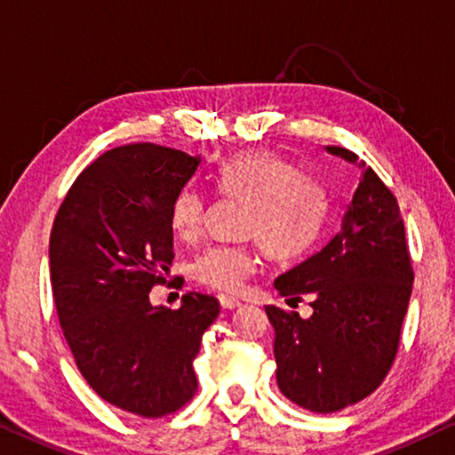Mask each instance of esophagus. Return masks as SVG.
I'll list each match as a JSON object with an SVG mask.
<instances>
[{
  "instance_id": "34e87169",
  "label": "esophagus",
  "mask_w": 455,
  "mask_h": 455,
  "mask_svg": "<svg viewBox=\"0 0 455 455\" xmlns=\"http://www.w3.org/2000/svg\"><path fill=\"white\" fill-rule=\"evenodd\" d=\"M219 301L222 309H235L241 306V301L236 298H230V295H219Z\"/></svg>"
}]
</instances>
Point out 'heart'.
Returning a JSON list of instances; mask_svg holds the SVG:
<instances>
[{
  "label": "heart",
  "instance_id": "b5f03b06",
  "mask_svg": "<svg viewBox=\"0 0 455 455\" xmlns=\"http://www.w3.org/2000/svg\"><path fill=\"white\" fill-rule=\"evenodd\" d=\"M214 184L227 196L249 202L243 235L255 239L271 259L290 261L304 255L322 233L328 212L326 192L271 151L233 156L216 168ZM204 220V194L194 186L180 190L170 212L174 233L190 241L200 235ZM255 265L257 259L247 244H212L196 257L192 275L214 290L236 293Z\"/></svg>",
  "mask_w": 455,
  "mask_h": 455
}]
</instances>
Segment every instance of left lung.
<instances>
[{"instance_id":"left-lung-1","label":"left lung","mask_w":455,"mask_h":455,"mask_svg":"<svg viewBox=\"0 0 455 455\" xmlns=\"http://www.w3.org/2000/svg\"><path fill=\"white\" fill-rule=\"evenodd\" d=\"M326 149L358 174L340 230L273 283L291 299L307 295L314 314L299 318L290 309L265 307L275 330L279 391L314 413L355 405L383 383L413 287L405 225L391 190L355 151Z\"/></svg>"}]
</instances>
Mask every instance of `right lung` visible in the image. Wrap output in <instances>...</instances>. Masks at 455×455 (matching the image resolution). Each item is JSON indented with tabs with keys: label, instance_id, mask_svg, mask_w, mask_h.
Segmentation results:
<instances>
[{
	"label": "right lung",
	"instance_id": "right-lung-1",
	"mask_svg": "<svg viewBox=\"0 0 455 455\" xmlns=\"http://www.w3.org/2000/svg\"><path fill=\"white\" fill-rule=\"evenodd\" d=\"M202 157L133 143L97 157L75 180L50 235V279L64 338L100 399L164 417L198 388L192 363L220 312L212 295L154 306L174 259L170 212Z\"/></svg>",
	"mask_w": 455,
	"mask_h": 455
}]
</instances>
